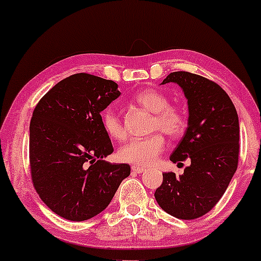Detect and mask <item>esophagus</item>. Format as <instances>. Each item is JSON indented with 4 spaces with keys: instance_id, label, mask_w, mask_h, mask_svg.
Here are the masks:
<instances>
[{
    "instance_id": "esophagus-1",
    "label": "esophagus",
    "mask_w": 261,
    "mask_h": 261,
    "mask_svg": "<svg viewBox=\"0 0 261 261\" xmlns=\"http://www.w3.org/2000/svg\"><path fill=\"white\" fill-rule=\"evenodd\" d=\"M133 172H135V173H143L145 172V168H143V167H137V166H133Z\"/></svg>"
}]
</instances>
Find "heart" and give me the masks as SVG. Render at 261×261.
Returning <instances> with one entry per match:
<instances>
[{"instance_id": "1", "label": "heart", "mask_w": 261, "mask_h": 261, "mask_svg": "<svg viewBox=\"0 0 261 261\" xmlns=\"http://www.w3.org/2000/svg\"><path fill=\"white\" fill-rule=\"evenodd\" d=\"M135 101L153 114L152 131L161 130L169 136H179L187 128V115L181 108L169 106V98L158 89L149 88L137 93ZM101 124L112 139L122 140L125 137V128L120 116L113 108H107L101 113ZM164 146L166 141L160 134L146 139H134L119 149L118 157L121 162L134 166H151L164 151Z\"/></svg>"}]
</instances>
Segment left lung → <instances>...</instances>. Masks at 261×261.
<instances>
[{
  "label": "left lung",
  "mask_w": 261,
  "mask_h": 261,
  "mask_svg": "<svg viewBox=\"0 0 261 261\" xmlns=\"http://www.w3.org/2000/svg\"><path fill=\"white\" fill-rule=\"evenodd\" d=\"M176 83L188 100V127L170 161L190 160L184 173H163L154 197L167 214L194 220L215 207L238 166L239 120L232 100L217 83L185 71L172 72L162 85Z\"/></svg>",
  "instance_id": "left-lung-1"
}]
</instances>
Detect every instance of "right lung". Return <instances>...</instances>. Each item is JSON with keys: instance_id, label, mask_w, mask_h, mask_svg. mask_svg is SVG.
<instances>
[{"instance_id": "obj_1", "label": "right lung", "mask_w": 261, "mask_h": 261, "mask_svg": "<svg viewBox=\"0 0 261 261\" xmlns=\"http://www.w3.org/2000/svg\"><path fill=\"white\" fill-rule=\"evenodd\" d=\"M118 85L88 73L60 81L35 107L29 126V161L35 190L68 221H86L108 207L130 175L113 153L100 113L120 97Z\"/></svg>"}]
</instances>
